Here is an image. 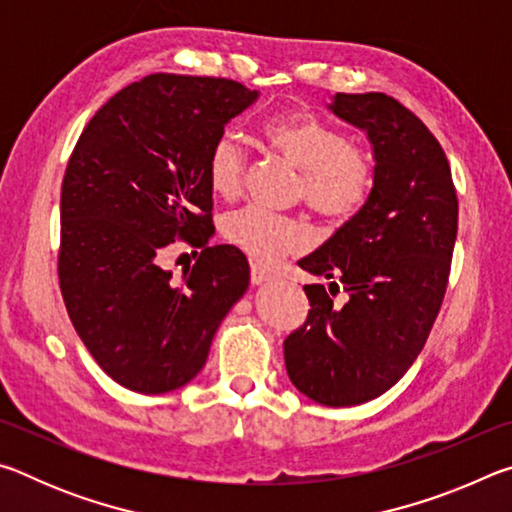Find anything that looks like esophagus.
<instances>
[{
    "label": "esophagus",
    "instance_id": "34e87169",
    "mask_svg": "<svg viewBox=\"0 0 512 512\" xmlns=\"http://www.w3.org/2000/svg\"><path fill=\"white\" fill-rule=\"evenodd\" d=\"M268 280H273V275L268 273L266 268L257 266V264L250 266V282H253L255 287H259V284H264V282H268Z\"/></svg>",
    "mask_w": 512,
    "mask_h": 512
}]
</instances>
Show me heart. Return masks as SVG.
<instances>
[{
    "label": "heart",
    "instance_id": "obj_1",
    "mask_svg": "<svg viewBox=\"0 0 512 512\" xmlns=\"http://www.w3.org/2000/svg\"><path fill=\"white\" fill-rule=\"evenodd\" d=\"M262 133L266 144L302 173L300 196L318 216L327 221L350 219L368 201L370 160L341 131L309 112H293L266 121ZM207 180L212 192L228 201L244 189L246 151L232 135H221L212 144ZM223 237L259 264H273L309 246V232L300 221L273 216L259 207L230 214L223 221Z\"/></svg>",
    "mask_w": 512,
    "mask_h": 512
}]
</instances>
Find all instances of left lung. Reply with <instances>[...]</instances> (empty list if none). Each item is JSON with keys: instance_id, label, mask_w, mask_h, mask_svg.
Listing matches in <instances>:
<instances>
[{"instance_id": "obj_1", "label": "left lung", "mask_w": 512, "mask_h": 512, "mask_svg": "<svg viewBox=\"0 0 512 512\" xmlns=\"http://www.w3.org/2000/svg\"><path fill=\"white\" fill-rule=\"evenodd\" d=\"M329 110L366 131L375 178L361 210L298 262L341 280L348 300L336 305L323 284H307L311 309L284 341V363L309 400L357 406L395 386L427 343L452 266L458 198L443 146L400 101L339 92Z\"/></svg>"}]
</instances>
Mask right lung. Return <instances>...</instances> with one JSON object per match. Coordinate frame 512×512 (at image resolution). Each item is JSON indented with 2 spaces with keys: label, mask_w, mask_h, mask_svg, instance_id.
<instances>
[{
  "label": "right lung",
  "mask_w": 512,
  "mask_h": 512,
  "mask_svg": "<svg viewBox=\"0 0 512 512\" xmlns=\"http://www.w3.org/2000/svg\"><path fill=\"white\" fill-rule=\"evenodd\" d=\"M255 99L230 79L149 74L103 103L67 162L60 291L85 348L128 391L160 395L192 381L248 289L244 253L207 246V155ZM178 238L202 255L173 281L159 262Z\"/></svg>",
  "instance_id": "add662e5"
}]
</instances>
